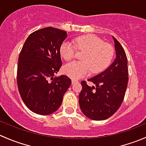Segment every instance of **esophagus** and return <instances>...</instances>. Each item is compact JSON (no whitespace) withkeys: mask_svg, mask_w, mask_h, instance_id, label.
I'll use <instances>...</instances> for the list:
<instances>
[{"mask_svg":"<svg viewBox=\"0 0 146 146\" xmlns=\"http://www.w3.org/2000/svg\"><path fill=\"white\" fill-rule=\"evenodd\" d=\"M76 82H78V80H72V84H75V83H76Z\"/></svg>","mask_w":146,"mask_h":146,"instance_id":"34e87169","label":"esophagus"}]
</instances>
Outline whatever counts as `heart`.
Segmentation results:
<instances>
[{"instance_id":"b5f03b06","label":"heart","mask_w":146,"mask_h":146,"mask_svg":"<svg viewBox=\"0 0 146 146\" xmlns=\"http://www.w3.org/2000/svg\"><path fill=\"white\" fill-rule=\"evenodd\" d=\"M73 42L75 45L64 42L60 47L61 57L67 61L74 59L77 49L85 52L82 61L69 63L63 68L64 73L71 78H81L90 70L92 73H100L110 64L114 56V47L94 35L79 36Z\"/></svg>"}]
</instances>
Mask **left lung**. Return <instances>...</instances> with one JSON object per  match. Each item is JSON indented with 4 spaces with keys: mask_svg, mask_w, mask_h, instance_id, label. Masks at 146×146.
I'll return each mask as SVG.
<instances>
[{
    "mask_svg": "<svg viewBox=\"0 0 146 146\" xmlns=\"http://www.w3.org/2000/svg\"><path fill=\"white\" fill-rule=\"evenodd\" d=\"M116 58L108 68L88 79L96 86L90 87L85 80L81 82L79 95L81 111L92 120L110 118L120 107L124 98L129 80L128 60L124 49L115 37Z\"/></svg>",
    "mask_w": 146,
    "mask_h": 146,
    "instance_id": "8db88e82",
    "label": "left lung"
}]
</instances>
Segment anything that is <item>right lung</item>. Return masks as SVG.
<instances>
[{"label":"right lung","mask_w":146,"mask_h":146,"mask_svg":"<svg viewBox=\"0 0 146 146\" xmlns=\"http://www.w3.org/2000/svg\"><path fill=\"white\" fill-rule=\"evenodd\" d=\"M66 33L51 27L35 31L26 39L19 55V92L25 105L36 114L48 115L56 111L71 84L65 75L53 77L62 66L60 47Z\"/></svg>","instance_id":"right-lung-1"}]
</instances>
